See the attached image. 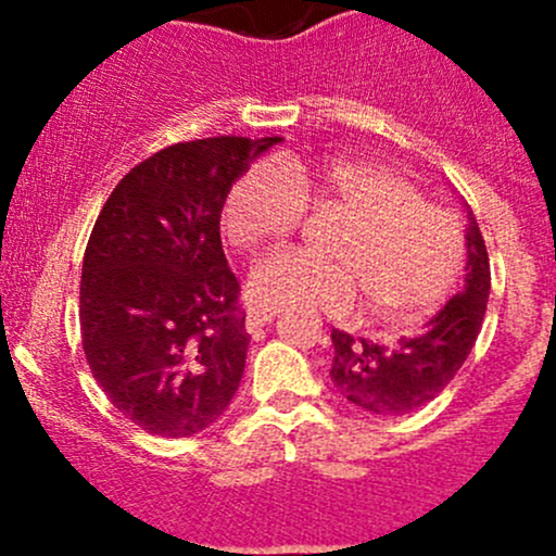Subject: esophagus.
Masks as SVG:
<instances>
[{
    "label": "esophagus",
    "instance_id": "esophagus-1",
    "mask_svg": "<svg viewBox=\"0 0 556 556\" xmlns=\"http://www.w3.org/2000/svg\"><path fill=\"white\" fill-rule=\"evenodd\" d=\"M277 317V309H266V306H247V330H257L268 325Z\"/></svg>",
    "mask_w": 556,
    "mask_h": 556
}]
</instances>
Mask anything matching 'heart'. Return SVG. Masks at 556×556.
<instances>
[{
  "instance_id": "obj_1",
  "label": "heart",
  "mask_w": 556,
  "mask_h": 556,
  "mask_svg": "<svg viewBox=\"0 0 556 556\" xmlns=\"http://www.w3.org/2000/svg\"><path fill=\"white\" fill-rule=\"evenodd\" d=\"M309 212H339L325 255L285 250L250 277V299L268 309L350 314L363 299L382 325H412L452 293L465 261L463 223L384 164L357 159L263 161L231 185L223 233L252 252L299 231Z\"/></svg>"
}]
</instances>
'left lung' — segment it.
Segmentation results:
<instances>
[{
  "mask_svg": "<svg viewBox=\"0 0 556 556\" xmlns=\"http://www.w3.org/2000/svg\"><path fill=\"white\" fill-rule=\"evenodd\" d=\"M465 242L463 293L452 295L422 333L403 336L395 344H374L333 328L330 379L346 401L379 417H397L439 397L463 368L484 323L492 279L484 237L473 217Z\"/></svg>",
  "mask_w": 556,
  "mask_h": 556,
  "instance_id": "left-lung-1",
  "label": "left lung"
}]
</instances>
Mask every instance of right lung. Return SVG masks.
Segmentation results:
<instances>
[{
    "instance_id": "add662e5",
    "label": "right lung",
    "mask_w": 556,
    "mask_h": 556,
    "mask_svg": "<svg viewBox=\"0 0 556 556\" xmlns=\"http://www.w3.org/2000/svg\"><path fill=\"white\" fill-rule=\"evenodd\" d=\"M277 142H177L134 166L99 212L83 257V350L112 406L144 433H201L237 395L250 333L220 212Z\"/></svg>"
}]
</instances>
